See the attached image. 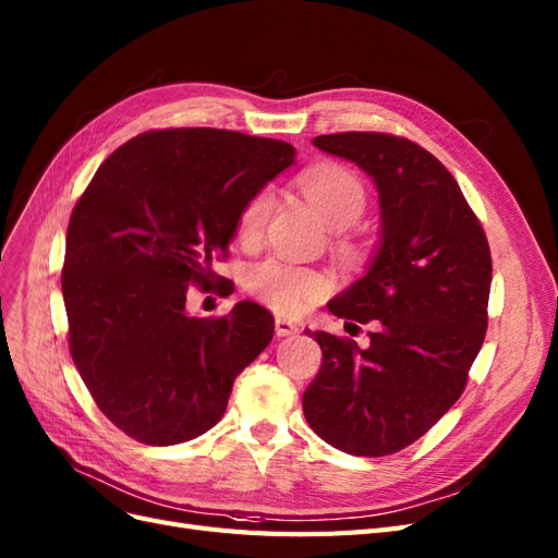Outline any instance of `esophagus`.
Wrapping results in <instances>:
<instances>
[{"label":"esophagus","instance_id":"obj_1","mask_svg":"<svg viewBox=\"0 0 558 558\" xmlns=\"http://www.w3.org/2000/svg\"><path fill=\"white\" fill-rule=\"evenodd\" d=\"M275 332H277V337H291V335H298V332H300V325L279 316V318L275 320Z\"/></svg>","mask_w":558,"mask_h":558}]
</instances>
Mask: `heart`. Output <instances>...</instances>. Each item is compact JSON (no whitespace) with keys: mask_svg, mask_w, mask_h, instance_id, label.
I'll list each match as a JSON object with an SVG mask.
<instances>
[{"mask_svg":"<svg viewBox=\"0 0 558 558\" xmlns=\"http://www.w3.org/2000/svg\"><path fill=\"white\" fill-rule=\"evenodd\" d=\"M304 198L316 215L332 228L355 223L367 207V189L353 170L341 166H318L300 175ZM272 209L270 191H258L242 207L238 219V238L256 242L263 233ZM325 286V279L314 267L293 265L279 258H267L254 265L246 275V288L275 312L293 316L314 302Z\"/></svg>","mask_w":558,"mask_h":558,"instance_id":"b5f03b06","label":"heart"}]
</instances>
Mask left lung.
I'll return each mask as SVG.
<instances>
[{
    "label": "left lung",
    "instance_id": "8db88e82",
    "mask_svg": "<svg viewBox=\"0 0 558 558\" xmlns=\"http://www.w3.org/2000/svg\"><path fill=\"white\" fill-rule=\"evenodd\" d=\"M314 145L372 178L380 240L367 272L328 302L339 318L374 323L369 345L310 332L323 364L304 390V417L337 450L392 454L464 392L487 332L489 244L457 180L420 145L364 131Z\"/></svg>",
    "mask_w": 558,
    "mask_h": 558
}]
</instances>
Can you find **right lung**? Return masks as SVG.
Segmentation results:
<instances>
[{
	"instance_id": "right-lung-1",
	"label": "right lung",
	"mask_w": 558,
	"mask_h": 558,
	"mask_svg": "<svg viewBox=\"0 0 558 558\" xmlns=\"http://www.w3.org/2000/svg\"><path fill=\"white\" fill-rule=\"evenodd\" d=\"M295 147L226 129H163L99 166L66 230L69 345L96 407L131 438L175 446L213 429L275 318L242 300L223 318L186 312L191 283L238 233L242 207Z\"/></svg>"
}]
</instances>
